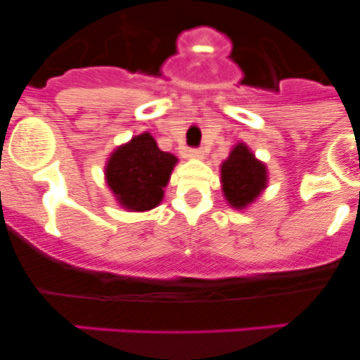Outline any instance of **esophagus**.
I'll list each match as a JSON object with an SVG mask.
<instances>
[{"label":"esophagus","instance_id":"esophagus-1","mask_svg":"<svg viewBox=\"0 0 360 360\" xmlns=\"http://www.w3.org/2000/svg\"><path fill=\"white\" fill-rule=\"evenodd\" d=\"M189 157L191 158H203L205 157V153H203V150H200V148H194V150H189Z\"/></svg>","mask_w":360,"mask_h":360}]
</instances>
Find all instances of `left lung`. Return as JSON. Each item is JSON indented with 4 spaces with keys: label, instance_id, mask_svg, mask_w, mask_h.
<instances>
[{
    "label": "left lung",
    "instance_id": "8db88e82",
    "mask_svg": "<svg viewBox=\"0 0 360 360\" xmlns=\"http://www.w3.org/2000/svg\"><path fill=\"white\" fill-rule=\"evenodd\" d=\"M221 184L233 209H246L268 186V169L245 143H239L221 164Z\"/></svg>",
    "mask_w": 360,
    "mask_h": 360
}]
</instances>
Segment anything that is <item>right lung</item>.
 Returning <instances> with one entry per match:
<instances>
[{
  "instance_id": "right-lung-1",
  "label": "right lung",
  "mask_w": 360,
  "mask_h": 360,
  "mask_svg": "<svg viewBox=\"0 0 360 360\" xmlns=\"http://www.w3.org/2000/svg\"><path fill=\"white\" fill-rule=\"evenodd\" d=\"M178 158L158 150L150 134L135 135L130 143L120 146L108 158L105 176L115 200L134 212L151 210L162 202Z\"/></svg>"
}]
</instances>
